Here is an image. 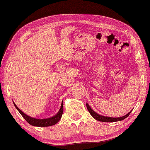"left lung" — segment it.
I'll return each instance as SVG.
<instances>
[{
	"instance_id": "left-lung-1",
	"label": "left lung",
	"mask_w": 150,
	"mask_h": 150,
	"mask_svg": "<svg viewBox=\"0 0 150 150\" xmlns=\"http://www.w3.org/2000/svg\"><path fill=\"white\" fill-rule=\"evenodd\" d=\"M87 108L88 110H89V113L91 115V116L93 117L94 119H96V120L100 121V122H118V121H122L124 119H126L127 117H128L129 115L130 114V112H128V114L126 115L121 117H105V116H102V115H100L99 114L96 113L95 111H93L92 110V108L89 106V104H87Z\"/></svg>"
}]
</instances>
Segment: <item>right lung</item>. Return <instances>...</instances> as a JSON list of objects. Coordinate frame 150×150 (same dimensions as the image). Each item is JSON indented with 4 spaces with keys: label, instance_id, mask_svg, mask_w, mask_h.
<instances>
[{
    "label": "right lung",
    "instance_id": "1",
    "mask_svg": "<svg viewBox=\"0 0 150 150\" xmlns=\"http://www.w3.org/2000/svg\"><path fill=\"white\" fill-rule=\"evenodd\" d=\"M13 104H14V106H16V108H17V110L20 112V113L21 114V115L24 118V120H25L26 122L28 123V124L32 125V126H34L47 127V126H53V125L56 124L57 123H58L59 121L61 120V116H62V114L63 112V102H62L60 110H59L58 113H57L56 115L53 116L50 118L39 120V119H35V118L30 117L26 115L25 113H24V112H22L21 110H20L19 108H18V106L16 105L15 103H13Z\"/></svg>",
    "mask_w": 150,
    "mask_h": 150
}]
</instances>
